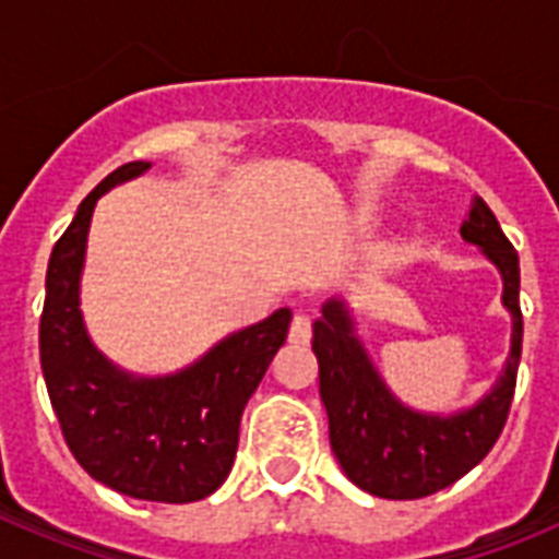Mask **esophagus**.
<instances>
[{"label": "esophagus", "mask_w": 559, "mask_h": 559, "mask_svg": "<svg viewBox=\"0 0 559 559\" xmlns=\"http://www.w3.org/2000/svg\"><path fill=\"white\" fill-rule=\"evenodd\" d=\"M310 333H313V319L307 313H296L293 316V324H289V342L293 345H305L310 340Z\"/></svg>", "instance_id": "obj_1"}]
</instances>
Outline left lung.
I'll return each instance as SVG.
<instances>
[{
	"label": "left lung",
	"mask_w": 559,
	"mask_h": 559,
	"mask_svg": "<svg viewBox=\"0 0 559 559\" xmlns=\"http://www.w3.org/2000/svg\"><path fill=\"white\" fill-rule=\"evenodd\" d=\"M461 237L499 270L502 305L513 322L504 371L476 406L432 415L400 403L357 340L342 298L324 301L322 319L313 324L333 455L354 485L380 499H424L467 476L493 450L511 412L522 357L520 254L481 197L461 223Z\"/></svg>",
	"instance_id": "left-lung-1"
}]
</instances>
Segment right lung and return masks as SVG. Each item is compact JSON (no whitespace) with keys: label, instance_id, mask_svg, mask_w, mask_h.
<instances>
[{"label":"right lung","instance_id":"right-lung-1","mask_svg":"<svg viewBox=\"0 0 559 559\" xmlns=\"http://www.w3.org/2000/svg\"><path fill=\"white\" fill-rule=\"evenodd\" d=\"M151 162H127L81 202L48 258L39 362L69 450L95 481L144 502L205 499L235 464L240 415L287 342L289 313L231 333L193 366L135 377L92 345L81 313V272L95 202Z\"/></svg>","mask_w":559,"mask_h":559}]
</instances>
